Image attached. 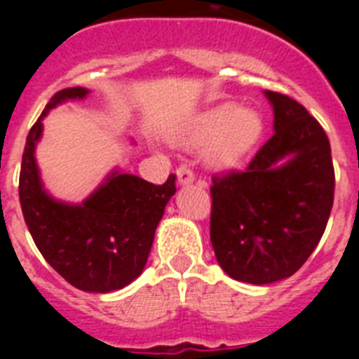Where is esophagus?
I'll return each instance as SVG.
<instances>
[{
	"instance_id": "esophagus-1",
	"label": "esophagus",
	"mask_w": 359,
	"mask_h": 359,
	"mask_svg": "<svg viewBox=\"0 0 359 359\" xmlns=\"http://www.w3.org/2000/svg\"><path fill=\"white\" fill-rule=\"evenodd\" d=\"M176 176H177V183H180V185H189V183H192L196 180V176H194V172H192V169H189L187 165H182V167H177Z\"/></svg>"
}]
</instances>
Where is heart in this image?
Wrapping results in <instances>:
<instances>
[{
    "instance_id": "obj_1",
    "label": "heart",
    "mask_w": 359,
    "mask_h": 359,
    "mask_svg": "<svg viewBox=\"0 0 359 359\" xmlns=\"http://www.w3.org/2000/svg\"><path fill=\"white\" fill-rule=\"evenodd\" d=\"M264 131L261 113L252 107L226 102L203 111L180 138V144L199 147L207 144L203 160L212 169H228L239 163Z\"/></svg>"
}]
</instances>
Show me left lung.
Returning <instances> with one entry per match:
<instances>
[{
	"instance_id": "left-lung-1",
	"label": "left lung",
	"mask_w": 359,
	"mask_h": 359,
	"mask_svg": "<svg viewBox=\"0 0 359 359\" xmlns=\"http://www.w3.org/2000/svg\"><path fill=\"white\" fill-rule=\"evenodd\" d=\"M273 136L248 169L212 177L210 241L231 278L271 284L302 268L322 239L332 199L331 144L315 116L287 95L264 91Z\"/></svg>"
}]
</instances>
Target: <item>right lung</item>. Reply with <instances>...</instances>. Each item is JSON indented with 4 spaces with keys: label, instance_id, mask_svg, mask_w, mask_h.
<instances>
[{
    "label": "right lung",
    "instance_id": "add662e5",
    "mask_svg": "<svg viewBox=\"0 0 359 359\" xmlns=\"http://www.w3.org/2000/svg\"><path fill=\"white\" fill-rule=\"evenodd\" d=\"M88 93L81 86L57 91L32 126L21 161L19 201L32 239L57 273L77 290L109 293L144 271L154 231L176 192V176L170 174L163 185H154L113 170L79 205L53 199L44 190L36 163L43 118L52 107Z\"/></svg>",
    "mask_w": 359,
    "mask_h": 359
}]
</instances>
